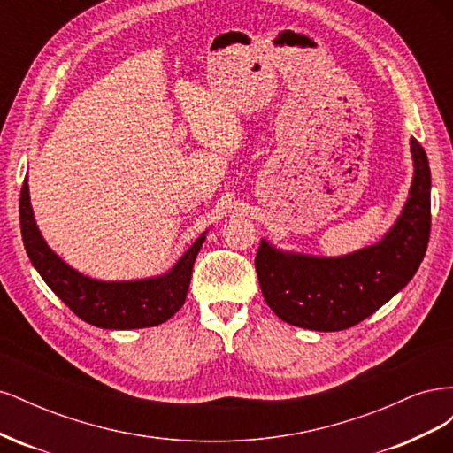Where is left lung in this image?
Wrapping results in <instances>:
<instances>
[{
    "label": "left lung",
    "instance_id": "1",
    "mask_svg": "<svg viewBox=\"0 0 453 453\" xmlns=\"http://www.w3.org/2000/svg\"><path fill=\"white\" fill-rule=\"evenodd\" d=\"M410 145V196L381 242L336 258L281 253L260 242L255 257L258 285L280 319L311 331H344L380 310L414 278L431 234V168L419 142L412 138Z\"/></svg>",
    "mask_w": 453,
    "mask_h": 453
}]
</instances>
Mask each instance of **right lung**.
Wrapping results in <instances>:
<instances>
[{"label":"right lung","instance_id":"right-lung-1","mask_svg":"<svg viewBox=\"0 0 453 453\" xmlns=\"http://www.w3.org/2000/svg\"><path fill=\"white\" fill-rule=\"evenodd\" d=\"M20 232L26 253L41 278L77 318L100 328H145L168 321L185 304L202 234L177 265L160 278L98 281L67 266L39 234L30 205L28 181L20 190Z\"/></svg>","mask_w":453,"mask_h":453}]
</instances>
